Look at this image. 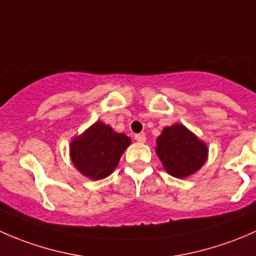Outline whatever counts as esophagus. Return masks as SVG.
Returning a JSON list of instances; mask_svg holds the SVG:
<instances>
[{
  "label": "esophagus",
  "instance_id": "1",
  "mask_svg": "<svg viewBox=\"0 0 256 256\" xmlns=\"http://www.w3.org/2000/svg\"><path fill=\"white\" fill-rule=\"evenodd\" d=\"M134 138H136V140L139 142V143H146V136H144V134H136Z\"/></svg>",
  "mask_w": 256,
  "mask_h": 256
}]
</instances>
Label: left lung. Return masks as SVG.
<instances>
[{"label": "left lung", "mask_w": 256, "mask_h": 256, "mask_svg": "<svg viewBox=\"0 0 256 256\" xmlns=\"http://www.w3.org/2000/svg\"><path fill=\"white\" fill-rule=\"evenodd\" d=\"M155 152L168 175L186 178L207 162L208 146L180 123L165 127L156 138Z\"/></svg>", "instance_id": "8db88e82"}]
</instances>
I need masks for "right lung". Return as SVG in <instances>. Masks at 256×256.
I'll use <instances>...</instances> for the list:
<instances>
[{
	"instance_id": "right-lung-1",
	"label": "right lung",
	"mask_w": 256,
	"mask_h": 256,
	"mask_svg": "<svg viewBox=\"0 0 256 256\" xmlns=\"http://www.w3.org/2000/svg\"><path fill=\"white\" fill-rule=\"evenodd\" d=\"M132 140L101 120L70 142V159L76 170L91 180H102L114 171Z\"/></svg>"
}]
</instances>
